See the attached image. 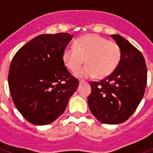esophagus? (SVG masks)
I'll return each instance as SVG.
<instances>
[{"label": "esophagus", "instance_id": "1", "mask_svg": "<svg viewBox=\"0 0 153 153\" xmlns=\"http://www.w3.org/2000/svg\"><path fill=\"white\" fill-rule=\"evenodd\" d=\"M83 83H86V82L83 80H79V84H83Z\"/></svg>", "mask_w": 153, "mask_h": 153}]
</instances>
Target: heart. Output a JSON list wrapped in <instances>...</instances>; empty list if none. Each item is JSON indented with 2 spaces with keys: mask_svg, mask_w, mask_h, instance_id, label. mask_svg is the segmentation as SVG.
<instances>
[{
  "mask_svg": "<svg viewBox=\"0 0 153 153\" xmlns=\"http://www.w3.org/2000/svg\"><path fill=\"white\" fill-rule=\"evenodd\" d=\"M121 57L120 47L115 42L95 34H88L77 39L74 47H67L63 52L65 66L75 71L82 65H86L74 73L81 79L97 76L106 78L117 68Z\"/></svg>",
  "mask_w": 153,
  "mask_h": 153,
  "instance_id": "heart-1",
  "label": "heart"
}]
</instances>
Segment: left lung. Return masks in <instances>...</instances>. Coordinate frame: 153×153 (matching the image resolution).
<instances>
[{"instance_id":"1","label":"left lung","mask_w":153,"mask_h":153,"mask_svg":"<svg viewBox=\"0 0 153 153\" xmlns=\"http://www.w3.org/2000/svg\"><path fill=\"white\" fill-rule=\"evenodd\" d=\"M121 51L114 72L100 82L90 83L89 110L101 123L117 124L126 121L144 96L147 68L142 53L120 35H111Z\"/></svg>"}]
</instances>
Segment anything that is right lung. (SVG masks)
Wrapping results in <instances>:
<instances>
[{
	"mask_svg": "<svg viewBox=\"0 0 153 153\" xmlns=\"http://www.w3.org/2000/svg\"><path fill=\"white\" fill-rule=\"evenodd\" d=\"M70 33L42 34L19 49L11 62L8 85L20 114L31 124L53 122L79 86L62 61Z\"/></svg>",
	"mask_w": 153,
	"mask_h": 153,
	"instance_id": "add662e5",
	"label": "right lung"
}]
</instances>
